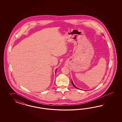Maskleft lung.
<instances>
[{
    "mask_svg": "<svg viewBox=\"0 0 122 122\" xmlns=\"http://www.w3.org/2000/svg\"><path fill=\"white\" fill-rule=\"evenodd\" d=\"M71 83H72V85H73V86H74V87L75 88H76V89H78L75 86V85H74V84H73V82L72 81H71Z\"/></svg>",
    "mask_w": 122,
    "mask_h": 122,
    "instance_id": "obj_1",
    "label": "left lung"
}]
</instances>
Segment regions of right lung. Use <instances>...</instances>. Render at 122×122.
I'll return each mask as SVG.
<instances>
[{
    "instance_id": "right-lung-1",
    "label": "right lung",
    "mask_w": 122,
    "mask_h": 122,
    "mask_svg": "<svg viewBox=\"0 0 122 122\" xmlns=\"http://www.w3.org/2000/svg\"><path fill=\"white\" fill-rule=\"evenodd\" d=\"M56 70H57V69H56Z\"/></svg>"
}]
</instances>
